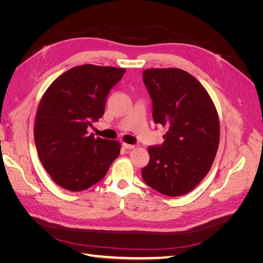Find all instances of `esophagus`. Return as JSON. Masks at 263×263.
<instances>
[{"label":"esophagus","mask_w":263,"mask_h":263,"mask_svg":"<svg viewBox=\"0 0 263 263\" xmlns=\"http://www.w3.org/2000/svg\"><path fill=\"white\" fill-rule=\"evenodd\" d=\"M122 146H123V148H125V149H127V150H132V149H135V146H134V145L126 144V142H123Z\"/></svg>","instance_id":"34e87169"}]
</instances>
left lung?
<instances>
[{"instance_id":"obj_1","label":"left lung","mask_w":263,"mask_h":263,"mask_svg":"<svg viewBox=\"0 0 263 263\" xmlns=\"http://www.w3.org/2000/svg\"><path fill=\"white\" fill-rule=\"evenodd\" d=\"M142 78L153 100L154 121L168 129L161 146L148 148L142 179L163 195H184L205 178L216 156L217 109L205 87L184 70L146 69Z\"/></svg>"}]
</instances>
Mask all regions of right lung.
Instances as JSON below:
<instances>
[{
    "instance_id": "1",
    "label": "right lung",
    "mask_w": 263,
    "mask_h": 263,
    "mask_svg": "<svg viewBox=\"0 0 263 263\" xmlns=\"http://www.w3.org/2000/svg\"><path fill=\"white\" fill-rule=\"evenodd\" d=\"M126 69L83 65L49 85L39 102L34 138L38 156L54 183L79 192L101 181L118 157L121 144L87 134L104 114L109 90Z\"/></svg>"
}]
</instances>
